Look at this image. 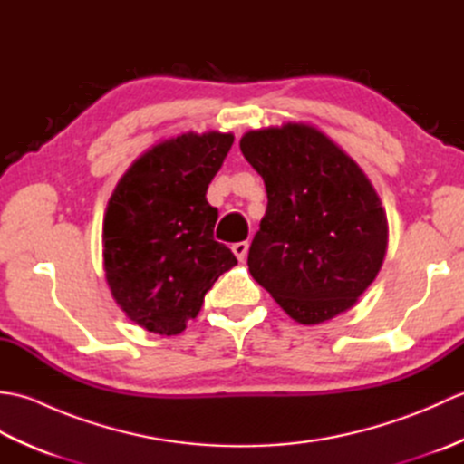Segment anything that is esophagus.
<instances>
[{
    "label": "esophagus",
    "mask_w": 464,
    "mask_h": 464,
    "mask_svg": "<svg viewBox=\"0 0 464 464\" xmlns=\"http://www.w3.org/2000/svg\"><path fill=\"white\" fill-rule=\"evenodd\" d=\"M233 253L235 257H237L239 261H243L245 257H247V249H249V243L247 241H239V243H233Z\"/></svg>",
    "instance_id": "esophagus-1"
}]
</instances>
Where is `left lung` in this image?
Instances as JSON below:
<instances>
[{
    "instance_id": "1",
    "label": "left lung",
    "mask_w": 464,
    "mask_h": 464,
    "mask_svg": "<svg viewBox=\"0 0 464 464\" xmlns=\"http://www.w3.org/2000/svg\"><path fill=\"white\" fill-rule=\"evenodd\" d=\"M239 145L267 189L247 257L253 279L303 324L351 309L387 251V217L367 175L304 123L249 131Z\"/></svg>"
}]
</instances>
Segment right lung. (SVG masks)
<instances>
[{"instance_id":"add662e5","label":"right lung","mask_w":464,"mask_h":464,"mask_svg":"<svg viewBox=\"0 0 464 464\" xmlns=\"http://www.w3.org/2000/svg\"><path fill=\"white\" fill-rule=\"evenodd\" d=\"M231 133H185L155 145L117 183L103 219L105 277L127 317L157 334H179L205 293L237 259L213 239L219 211L207 187Z\"/></svg>"}]
</instances>
